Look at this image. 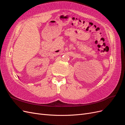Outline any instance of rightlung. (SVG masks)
Segmentation results:
<instances>
[{
  "instance_id": "1",
  "label": "right lung",
  "mask_w": 125,
  "mask_h": 125,
  "mask_svg": "<svg viewBox=\"0 0 125 125\" xmlns=\"http://www.w3.org/2000/svg\"><path fill=\"white\" fill-rule=\"evenodd\" d=\"M18 77H19V76H18Z\"/></svg>"
}]
</instances>
